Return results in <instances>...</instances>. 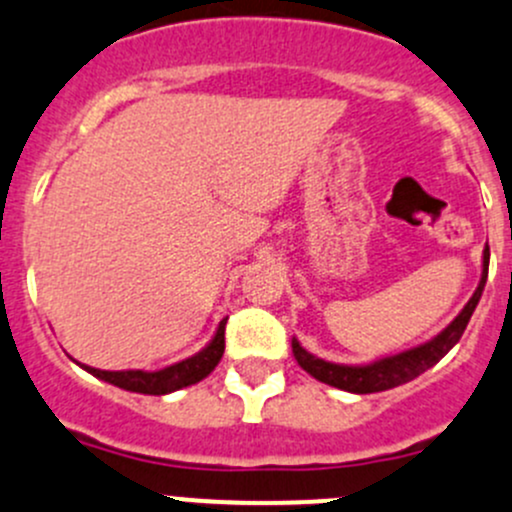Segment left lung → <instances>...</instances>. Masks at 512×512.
<instances>
[{
    "label": "left lung",
    "mask_w": 512,
    "mask_h": 512,
    "mask_svg": "<svg viewBox=\"0 0 512 512\" xmlns=\"http://www.w3.org/2000/svg\"><path fill=\"white\" fill-rule=\"evenodd\" d=\"M488 262H490V250L485 245L483 250V275L473 292V297L468 299L466 307L461 309L456 319L443 329L441 334H436L433 339H428L426 344H418L414 349H406V352L384 356V359H376L371 364H334V361H324L319 356L309 354L297 339H292V354L297 359V364L302 366L307 374H312L314 379L322 381V384L334 386V389L352 391V394H376V391L394 389V386L406 384V381L416 379L423 371L431 369L433 364L443 359L453 347L458 344V339L466 332L468 322H471V314L476 312V304L480 302V294H483L485 280H488Z\"/></svg>",
    "instance_id": "obj_1"
}]
</instances>
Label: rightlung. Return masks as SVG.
Segmentation results:
<instances>
[{
    "mask_svg": "<svg viewBox=\"0 0 512 512\" xmlns=\"http://www.w3.org/2000/svg\"><path fill=\"white\" fill-rule=\"evenodd\" d=\"M225 324L227 319L218 324V332L210 339V344L205 349H200L198 354L188 356V359L178 361V364H170L165 369L158 371H143V369H126V371H103L94 369V366H84L89 374H94L96 379L108 381V384L118 386V389L136 391V394H151V396H163L170 391L185 389V386H193L198 381H203L210 371L218 366V361L223 359L225 352Z\"/></svg>",
    "mask_w": 512,
    "mask_h": 512,
    "instance_id": "right-lung-1",
    "label": "right lung"
}]
</instances>
